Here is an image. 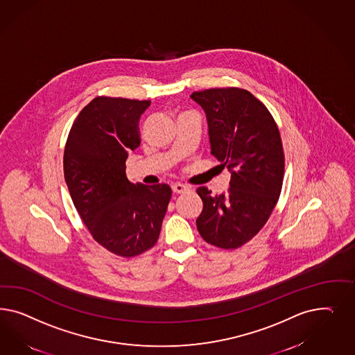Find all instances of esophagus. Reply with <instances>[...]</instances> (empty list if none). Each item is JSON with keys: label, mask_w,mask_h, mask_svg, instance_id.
I'll return each instance as SVG.
<instances>
[{"label": "esophagus", "mask_w": 355, "mask_h": 355, "mask_svg": "<svg viewBox=\"0 0 355 355\" xmlns=\"http://www.w3.org/2000/svg\"><path fill=\"white\" fill-rule=\"evenodd\" d=\"M172 190L174 193H183L189 191V187L184 186L182 183H174L172 186Z\"/></svg>", "instance_id": "34e87169"}]
</instances>
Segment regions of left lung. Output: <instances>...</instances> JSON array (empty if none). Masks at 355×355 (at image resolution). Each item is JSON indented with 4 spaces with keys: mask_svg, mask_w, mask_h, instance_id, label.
<instances>
[{
    "mask_svg": "<svg viewBox=\"0 0 355 355\" xmlns=\"http://www.w3.org/2000/svg\"><path fill=\"white\" fill-rule=\"evenodd\" d=\"M191 98L205 112L211 153L232 173L226 193L196 190L203 202L196 227L216 248H241L266 225L279 200L285 169L279 128L246 89L211 88Z\"/></svg>",
    "mask_w": 355,
    "mask_h": 355,
    "instance_id": "left-lung-1",
    "label": "left lung"
}]
</instances>
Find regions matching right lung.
I'll use <instances>...</instances> for the list:
<instances>
[{
	"instance_id": "right-lung-1",
	"label": "right lung",
	"mask_w": 355,
	"mask_h": 355,
	"mask_svg": "<svg viewBox=\"0 0 355 355\" xmlns=\"http://www.w3.org/2000/svg\"><path fill=\"white\" fill-rule=\"evenodd\" d=\"M150 100L95 97L78 114L64 153V181L91 236L107 251L132 258L157 242L172 189L131 183L129 152L140 144L139 119Z\"/></svg>"
}]
</instances>
